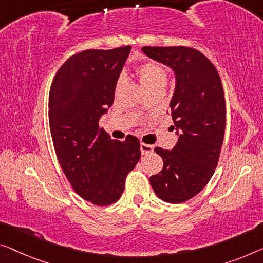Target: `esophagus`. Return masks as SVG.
Instances as JSON below:
<instances>
[{
  "label": "esophagus",
  "mask_w": 263,
  "mask_h": 263,
  "mask_svg": "<svg viewBox=\"0 0 263 263\" xmlns=\"http://www.w3.org/2000/svg\"><path fill=\"white\" fill-rule=\"evenodd\" d=\"M152 151H154V146H152V145L140 143V152H142L143 155L150 154V152H152Z\"/></svg>",
  "instance_id": "obj_1"
}]
</instances>
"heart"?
<instances>
[{
	"label": "heart",
	"mask_w": 263,
	"mask_h": 263,
	"mask_svg": "<svg viewBox=\"0 0 263 263\" xmlns=\"http://www.w3.org/2000/svg\"><path fill=\"white\" fill-rule=\"evenodd\" d=\"M137 77H138L140 85L146 92L152 89H164L167 82V73L162 66L155 62H146L140 65L137 68ZM121 79L118 81V86L121 84Z\"/></svg>",
	"instance_id": "1"
}]
</instances>
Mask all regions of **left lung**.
I'll use <instances>...</instances> for the list:
<instances>
[{"instance_id":"8db88e82","label":"left lung","mask_w":263,"mask_h":263,"mask_svg":"<svg viewBox=\"0 0 263 263\" xmlns=\"http://www.w3.org/2000/svg\"><path fill=\"white\" fill-rule=\"evenodd\" d=\"M142 50L175 73L170 116L178 142L172 150L155 148L164 165L151 176L150 183L160 199L182 203L203 190L217 165L226 130L221 78L209 59L194 48L143 47Z\"/></svg>"}]
</instances>
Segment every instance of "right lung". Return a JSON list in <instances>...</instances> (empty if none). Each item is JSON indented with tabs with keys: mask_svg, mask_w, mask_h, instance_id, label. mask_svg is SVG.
<instances>
[{
	"mask_svg": "<svg viewBox=\"0 0 263 263\" xmlns=\"http://www.w3.org/2000/svg\"><path fill=\"white\" fill-rule=\"evenodd\" d=\"M130 50L127 46L78 53L50 86L49 127L59 163L74 191L99 206L118 201L140 158L138 138L127 136L119 142L99 127Z\"/></svg>",
	"mask_w": 263,
	"mask_h": 263,
	"instance_id": "right-lung-1",
	"label": "right lung"
}]
</instances>
